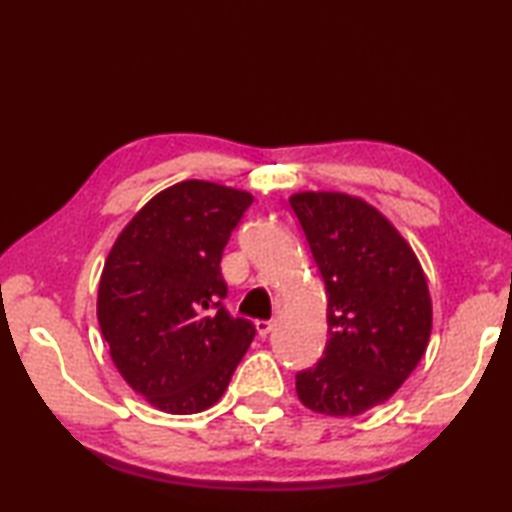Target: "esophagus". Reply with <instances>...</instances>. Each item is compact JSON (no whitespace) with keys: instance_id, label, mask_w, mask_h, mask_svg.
I'll use <instances>...</instances> for the list:
<instances>
[{"instance_id":"obj_1","label":"esophagus","mask_w":512,"mask_h":512,"mask_svg":"<svg viewBox=\"0 0 512 512\" xmlns=\"http://www.w3.org/2000/svg\"><path fill=\"white\" fill-rule=\"evenodd\" d=\"M255 327H257L259 336H266V334H271V329L275 327V323H273V320H255Z\"/></svg>"}]
</instances>
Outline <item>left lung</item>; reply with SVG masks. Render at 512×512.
Segmentation results:
<instances>
[{
	"mask_svg": "<svg viewBox=\"0 0 512 512\" xmlns=\"http://www.w3.org/2000/svg\"><path fill=\"white\" fill-rule=\"evenodd\" d=\"M327 291V345L296 375L307 409L352 418L384 404L418 366L431 334L427 277L395 225L357 196L289 198Z\"/></svg>",
	"mask_w": 512,
	"mask_h": 512,
	"instance_id": "left-lung-1",
	"label": "left lung"
}]
</instances>
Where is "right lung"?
<instances>
[{
    "label": "right lung",
    "instance_id": "add662e5",
    "mask_svg": "<svg viewBox=\"0 0 512 512\" xmlns=\"http://www.w3.org/2000/svg\"><path fill=\"white\" fill-rule=\"evenodd\" d=\"M253 203L244 189L183 180L137 212L103 264L97 318L119 375L155 409L221 400L255 325L223 307V248Z\"/></svg>",
    "mask_w": 512,
    "mask_h": 512
}]
</instances>
